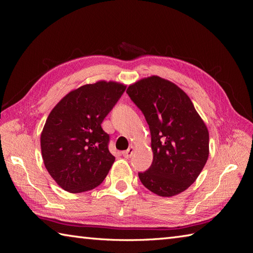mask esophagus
<instances>
[{
	"mask_svg": "<svg viewBox=\"0 0 253 253\" xmlns=\"http://www.w3.org/2000/svg\"><path fill=\"white\" fill-rule=\"evenodd\" d=\"M134 151H135V148L131 147V148H128L126 151L122 152V155H124L126 158H131L132 155L134 154Z\"/></svg>",
	"mask_w": 253,
	"mask_h": 253,
	"instance_id": "esophagus-1",
	"label": "esophagus"
}]
</instances>
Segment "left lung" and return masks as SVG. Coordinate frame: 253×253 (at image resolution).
<instances>
[{
  "instance_id": "left-lung-1",
  "label": "left lung",
  "mask_w": 253,
  "mask_h": 253,
  "mask_svg": "<svg viewBox=\"0 0 253 253\" xmlns=\"http://www.w3.org/2000/svg\"><path fill=\"white\" fill-rule=\"evenodd\" d=\"M126 93L151 132L153 163L138 174L142 185L164 197L183 192L208 160L209 132L204 120L185 91L158 76L131 84Z\"/></svg>"
}]
</instances>
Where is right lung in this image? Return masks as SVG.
Returning <instances> with one entry per match:
<instances>
[{
    "label": "right lung",
    "instance_id": "right-lung-1",
    "mask_svg": "<svg viewBox=\"0 0 253 253\" xmlns=\"http://www.w3.org/2000/svg\"><path fill=\"white\" fill-rule=\"evenodd\" d=\"M126 85L100 80L71 90L51 110L41 133L44 166L59 187L81 193L98 187L115 157L101 124Z\"/></svg>",
    "mask_w": 253,
    "mask_h": 253
}]
</instances>
